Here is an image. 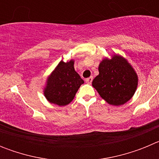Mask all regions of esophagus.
<instances>
[{
	"label": "esophagus",
	"instance_id": "1",
	"mask_svg": "<svg viewBox=\"0 0 159 159\" xmlns=\"http://www.w3.org/2000/svg\"><path fill=\"white\" fill-rule=\"evenodd\" d=\"M92 80H93V77H92V76L89 77V78H88V79H86V82L88 83V84H92Z\"/></svg>",
	"mask_w": 159,
	"mask_h": 159
}]
</instances>
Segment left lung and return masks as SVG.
Returning a JSON list of instances; mask_svg holds the SVG:
<instances>
[{
  "label": "left lung",
  "mask_w": 159,
  "mask_h": 159,
  "mask_svg": "<svg viewBox=\"0 0 159 159\" xmlns=\"http://www.w3.org/2000/svg\"><path fill=\"white\" fill-rule=\"evenodd\" d=\"M92 86L109 104L120 106L130 100L138 86V75L127 60L119 55L105 58Z\"/></svg>",
  "instance_id": "left-lung-1"
}]
</instances>
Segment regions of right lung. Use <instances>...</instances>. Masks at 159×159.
Returning a JSON list of instances; mask_svg holds the SVG:
<instances>
[{"mask_svg":"<svg viewBox=\"0 0 159 159\" xmlns=\"http://www.w3.org/2000/svg\"><path fill=\"white\" fill-rule=\"evenodd\" d=\"M84 81L74 68V60L60 61L47 79L43 95L51 103L65 106L71 102Z\"/></svg>","mask_w":159,"mask_h":159,"instance_id":"obj_1","label":"right lung"}]
</instances>
